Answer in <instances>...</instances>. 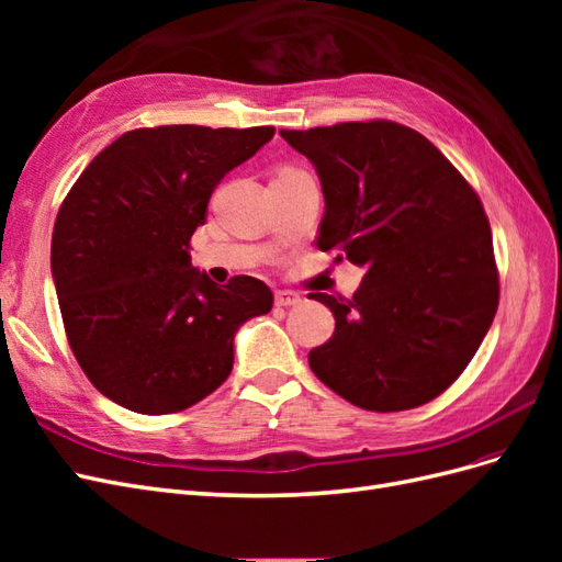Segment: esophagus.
Wrapping results in <instances>:
<instances>
[{
    "mask_svg": "<svg viewBox=\"0 0 562 562\" xmlns=\"http://www.w3.org/2000/svg\"><path fill=\"white\" fill-rule=\"evenodd\" d=\"M274 302H277V307H295V304L302 302V297L293 291H277Z\"/></svg>",
    "mask_w": 562,
    "mask_h": 562,
    "instance_id": "34e87169",
    "label": "esophagus"
}]
</instances>
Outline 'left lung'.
Segmentation results:
<instances>
[{
  "label": "left lung",
  "instance_id": "8db88e82",
  "mask_svg": "<svg viewBox=\"0 0 562 562\" xmlns=\"http://www.w3.org/2000/svg\"><path fill=\"white\" fill-rule=\"evenodd\" d=\"M321 178L318 248L366 267L335 333L310 351L314 375L375 413L434 401L464 372L495 318L499 271L483 203L422 133L386 119L281 131Z\"/></svg>",
  "mask_w": 562,
  "mask_h": 562
}]
</instances>
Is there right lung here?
<instances>
[{"instance_id":"right-lung-1","label":"right lung","mask_w":562,"mask_h":562,"mask_svg":"<svg viewBox=\"0 0 562 562\" xmlns=\"http://www.w3.org/2000/svg\"><path fill=\"white\" fill-rule=\"evenodd\" d=\"M274 126L135 128L83 168L50 239L67 342L83 375L140 415L180 413L223 384L234 333L274 304L252 277L215 285L190 260L209 199Z\"/></svg>"}]
</instances>
